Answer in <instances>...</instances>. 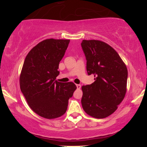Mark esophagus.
Returning a JSON list of instances; mask_svg holds the SVG:
<instances>
[{"instance_id": "34e87169", "label": "esophagus", "mask_w": 147, "mask_h": 147, "mask_svg": "<svg viewBox=\"0 0 147 147\" xmlns=\"http://www.w3.org/2000/svg\"><path fill=\"white\" fill-rule=\"evenodd\" d=\"M76 87H77L78 89H80L81 88V85L80 84H76Z\"/></svg>"}]
</instances>
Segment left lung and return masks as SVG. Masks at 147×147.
<instances>
[{
	"label": "left lung",
	"instance_id": "obj_1",
	"mask_svg": "<svg viewBox=\"0 0 147 147\" xmlns=\"http://www.w3.org/2000/svg\"><path fill=\"white\" fill-rule=\"evenodd\" d=\"M88 75L95 82L82 87V105L88 115L104 118L114 113L125 96L128 70L117 52L99 40H83Z\"/></svg>",
	"mask_w": 147,
	"mask_h": 147
}]
</instances>
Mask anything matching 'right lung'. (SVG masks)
Wrapping results in <instances>:
<instances>
[{
    "label": "right lung",
    "mask_w": 147,
    "mask_h": 147,
    "mask_svg": "<svg viewBox=\"0 0 147 147\" xmlns=\"http://www.w3.org/2000/svg\"><path fill=\"white\" fill-rule=\"evenodd\" d=\"M68 39H48L26 56L20 76V88L29 107L41 117L53 119L65 113L68 100L76 90L73 82L55 80Z\"/></svg>",
    "instance_id": "obj_1"
}]
</instances>
